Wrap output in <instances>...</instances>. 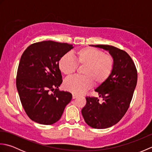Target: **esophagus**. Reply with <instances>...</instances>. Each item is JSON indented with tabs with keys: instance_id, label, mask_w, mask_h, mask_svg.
Segmentation results:
<instances>
[{
	"instance_id": "esophagus-1",
	"label": "esophagus",
	"mask_w": 152,
	"mask_h": 152,
	"mask_svg": "<svg viewBox=\"0 0 152 152\" xmlns=\"http://www.w3.org/2000/svg\"><path fill=\"white\" fill-rule=\"evenodd\" d=\"M77 96H78V95H75V94H72V99H76Z\"/></svg>"
}]
</instances>
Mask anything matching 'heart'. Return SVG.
<instances>
[{"label": "heart", "mask_w": 152, "mask_h": 152, "mask_svg": "<svg viewBox=\"0 0 152 152\" xmlns=\"http://www.w3.org/2000/svg\"><path fill=\"white\" fill-rule=\"evenodd\" d=\"M73 58L69 53L60 58L58 66L66 76L75 72L77 66H84L83 76H73L64 82V88L74 94H81L91 88L93 83L101 86L111 76L115 67V60L110 55L92 47H86L76 51Z\"/></svg>", "instance_id": "b5f03b06"}]
</instances>
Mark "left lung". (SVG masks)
<instances>
[{
    "label": "left lung",
    "instance_id": "left-lung-1",
    "mask_svg": "<svg viewBox=\"0 0 152 152\" xmlns=\"http://www.w3.org/2000/svg\"><path fill=\"white\" fill-rule=\"evenodd\" d=\"M93 46L109 51L115 60L111 76L95 90L103 102H99V99L94 96H86V104L82 110L86 124L101 129L117 124L127 112L137 86V70L131 57L124 50L109 45Z\"/></svg>",
    "mask_w": 152,
    "mask_h": 152
}]
</instances>
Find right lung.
I'll return each mask as SVG.
<instances>
[{
    "label": "right lung",
    "instance_id": "add662e5",
    "mask_svg": "<svg viewBox=\"0 0 152 152\" xmlns=\"http://www.w3.org/2000/svg\"><path fill=\"white\" fill-rule=\"evenodd\" d=\"M72 44L48 40L30 45L19 61L16 87L25 112L32 120L51 125L59 120L72 94L59 91L63 82L58 66Z\"/></svg>",
    "mask_w": 152,
    "mask_h": 152
}]
</instances>
